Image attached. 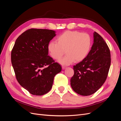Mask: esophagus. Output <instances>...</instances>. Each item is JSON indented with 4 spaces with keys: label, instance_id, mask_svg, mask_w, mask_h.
<instances>
[{
    "label": "esophagus",
    "instance_id": "obj_1",
    "mask_svg": "<svg viewBox=\"0 0 121 121\" xmlns=\"http://www.w3.org/2000/svg\"><path fill=\"white\" fill-rule=\"evenodd\" d=\"M62 69H66V67L65 66H62Z\"/></svg>",
    "mask_w": 121,
    "mask_h": 121
}]
</instances>
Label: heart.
<instances>
[{
	"mask_svg": "<svg viewBox=\"0 0 121 121\" xmlns=\"http://www.w3.org/2000/svg\"><path fill=\"white\" fill-rule=\"evenodd\" d=\"M56 42H50L47 50L53 59H60L64 54L66 56L59 60L64 65H69L75 61L83 60L88 53L91 45L90 36L85 33L76 31H67L59 35Z\"/></svg>",
	"mask_w": 121,
	"mask_h": 121,
	"instance_id": "heart-1",
	"label": "heart"
}]
</instances>
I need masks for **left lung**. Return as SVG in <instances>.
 <instances>
[{"mask_svg":"<svg viewBox=\"0 0 121 121\" xmlns=\"http://www.w3.org/2000/svg\"><path fill=\"white\" fill-rule=\"evenodd\" d=\"M94 42L84 59L73 67L71 86L75 92L88 96L96 92L108 77L111 58L110 50L104 38L96 32Z\"/></svg>","mask_w":121,"mask_h":121,"instance_id":"left-lung-1","label":"left lung"}]
</instances>
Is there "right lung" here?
I'll return each instance as SVG.
<instances>
[{"label": "right lung", "instance_id": "1", "mask_svg": "<svg viewBox=\"0 0 121 121\" xmlns=\"http://www.w3.org/2000/svg\"><path fill=\"white\" fill-rule=\"evenodd\" d=\"M52 30L30 29L19 36L11 52L17 82L34 95L52 89L54 76L61 71L60 64L48 56L47 46L56 36Z\"/></svg>", "mask_w": 121, "mask_h": 121}]
</instances>
